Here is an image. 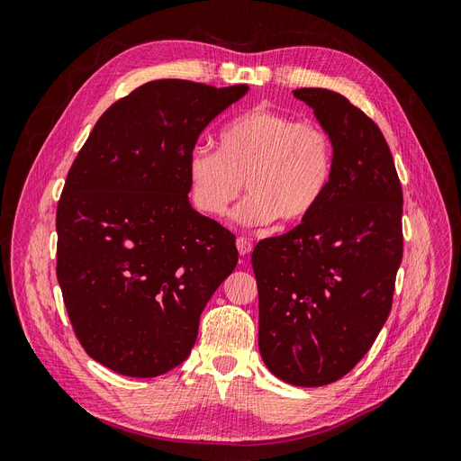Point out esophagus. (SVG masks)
I'll list each match as a JSON object with an SVG mask.
<instances>
[{
	"label": "esophagus",
	"instance_id": "1",
	"mask_svg": "<svg viewBox=\"0 0 461 461\" xmlns=\"http://www.w3.org/2000/svg\"><path fill=\"white\" fill-rule=\"evenodd\" d=\"M236 248H239V252H240V256H248L249 252H252V248H254V244L249 242L248 239H244V236H239V239H236Z\"/></svg>",
	"mask_w": 461,
	"mask_h": 461
}]
</instances>
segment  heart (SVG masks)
<instances>
[{
  "instance_id": "1",
  "label": "heart",
  "mask_w": 461,
  "mask_h": 461,
  "mask_svg": "<svg viewBox=\"0 0 461 461\" xmlns=\"http://www.w3.org/2000/svg\"><path fill=\"white\" fill-rule=\"evenodd\" d=\"M186 176L194 207L207 217L225 215L246 183L236 222L259 227L278 217L294 225L325 196L332 142L317 122L256 105L221 129L217 151L196 146L188 153Z\"/></svg>"
}]
</instances>
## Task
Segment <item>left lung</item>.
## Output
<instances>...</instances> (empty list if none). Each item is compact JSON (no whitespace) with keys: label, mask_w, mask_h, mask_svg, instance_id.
Instances as JSON below:
<instances>
[{"label":"left lung","mask_w":461,"mask_h":461,"mask_svg":"<svg viewBox=\"0 0 461 461\" xmlns=\"http://www.w3.org/2000/svg\"><path fill=\"white\" fill-rule=\"evenodd\" d=\"M332 142L315 212L252 254L259 354L278 379L323 386L356 367L393 308L402 263V186L379 127L344 95L294 90Z\"/></svg>","instance_id":"obj_1"}]
</instances>
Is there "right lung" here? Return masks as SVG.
Masks as SVG:
<instances>
[{"mask_svg":"<svg viewBox=\"0 0 461 461\" xmlns=\"http://www.w3.org/2000/svg\"><path fill=\"white\" fill-rule=\"evenodd\" d=\"M248 92L151 80L97 119L58 203V281L77 339L102 366H180L200 315L239 261L234 234L188 200L202 131Z\"/></svg>","mask_w":461,"mask_h":461,"instance_id":"right-lung-1","label":"right lung"}]
</instances>
